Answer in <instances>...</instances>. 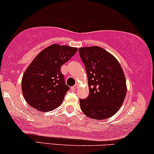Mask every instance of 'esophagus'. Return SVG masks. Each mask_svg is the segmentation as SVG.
Returning a JSON list of instances; mask_svg holds the SVG:
<instances>
[{
    "mask_svg": "<svg viewBox=\"0 0 154 154\" xmlns=\"http://www.w3.org/2000/svg\"><path fill=\"white\" fill-rule=\"evenodd\" d=\"M77 87H78V85H77V84H76L75 85H74V86L71 87V89H72V90H75V89H77Z\"/></svg>",
    "mask_w": 154,
    "mask_h": 154,
    "instance_id": "1",
    "label": "esophagus"
}]
</instances>
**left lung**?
Returning <instances> with one entry per match:
<instances>
[{
	"label": "left lung",
	"instance_id": "8db88e82",
	"mask_svg": "<svg viewBox=\"0 0 154 154\" xmlns=\"http://www.w3.org/2000/svg\"><path fill=\"white\" fill-rule=\"evenodd\" d=\"M79 52L87 72L89 89V96L79 100L81 110L94 119L114 116L126 94L125 75L119 63L100 47L80 48Z\"/></svg>",
	"mask_w": 154,
	"mask_h": 154
}]
</instances>
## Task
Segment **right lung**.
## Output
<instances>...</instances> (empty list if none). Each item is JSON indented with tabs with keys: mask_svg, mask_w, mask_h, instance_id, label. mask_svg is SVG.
Masks as SVG:
<instances>
[{
	"mask_svg": "<svg viewBox=\"0 0 154 154\" xmlns=\"http://www.w3.org/2000/svg\"><path fill=\"white\" fill-rule=\"evenodd\" d=\"M77 51L76 48L54 44L36 56L25 70L21 85L30 106L45 112L61 105L69 87L65 83L60 69Z\"/></svg>",
	"mask_w": 154,
	"mask_h": 154,
	"instance_id": "add662e5",
	"label": "right lung"
}]
</instances>
